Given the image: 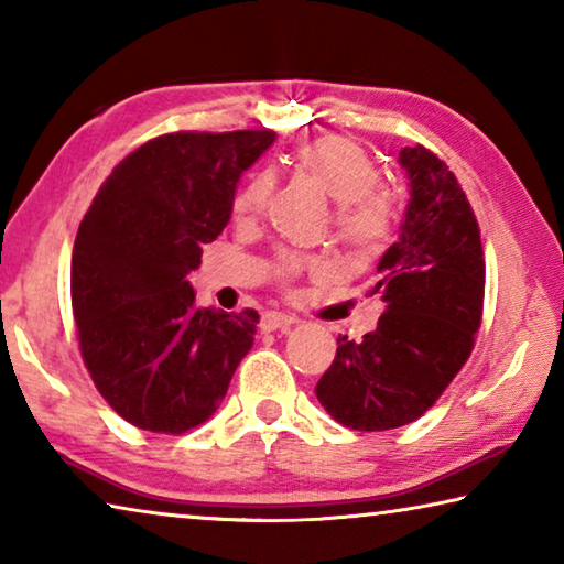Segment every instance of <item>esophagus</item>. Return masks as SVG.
Returning <instances> with one entry per match:
<instances>
[{
	"label": "esophagus",
	"mask_w": 564,
	"mask_h": 564,
	"mask_svg": "<svg viewBox=\"0 0 564 564\" xmlns=\"http://www.w3.org/2000/svg\"><path fill=\"white\" fill-rule=\"evenodd\" d=\"M293 323H295V318L289 316V313L269 311V313H263V318H261V330L271 333V330H279V328H289V326H293Z\"/></svg>",
	"instance_id": "1"
}]
</instances>
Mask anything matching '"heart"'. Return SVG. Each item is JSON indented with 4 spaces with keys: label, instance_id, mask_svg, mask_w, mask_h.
Wrapping results in <instances>:
<instances>
[{
    "label": "heart",
    "instance_id": "b5f03b06",
    "mask_svg": "<svg viewBox=\"0 0 564 564\" xmlns=\"http://www.w3.org/2000/svg\"><path fill=\"white\" fill-rule=\"evenodd\" d=\"M289 164L295 174L316 184L336 202L333 231L356 259H370L383 251L395 231V198L380 184V169L373 156L356 139L326 133L293 151ZM273 191V178L265 171L248 176L231 198L234 216L253 218L263 212ZM273 275L291 285L303 273L326 269L318 256L281 251L273 259Z\"/></svg>",
    "mask_w": 564,
    "mask_h": 564
}]
</instances>
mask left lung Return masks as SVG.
<instances>
[{"instance_id": "left-lung-1", "label": "left lung", "mask_w": 564, "mask_h": 564, "mask_svg": "<svg viewBox=\"0 0 564 564\" xmlns=\"http://www.w3.org/2000/svg\"><path fill=\"white\" fill-rule=\"evenodd\" d=\"M410 176L403 231L378 263V328L338 338L316 386L321 405L350 431H393L427 413L475 346L485 303L480 226L463 186L423 144L400 151Z\"/></svg>"}]
</instances>
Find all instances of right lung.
<instances>
[{"instance_id":"right-lung-1","label":"right lung","mask_w":564,"mask_h":564,"mask_svg":"<svg viewBox=\"0 0 564 564\" xmlns=\"http://www.w3.org/2000/svg\"><path fill=\"white\" fill-rule=\"evenodd\" d=\"M265 131H171L113 166L76 231L72 311L101 398L149 433L206 423L253 346L259 313L196 305L186 275L231 218Z\"/></svg>"}]
</instances>
